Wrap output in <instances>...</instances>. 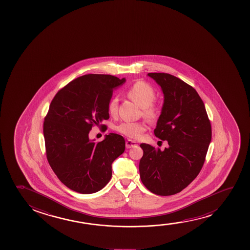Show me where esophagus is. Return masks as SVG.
Returning a JSON list of instances; mask_svg holds the SVG:
<instances>
[{
  "label": "esophagus",
  "mask_w": 250,
  "mask_h": 250,
  "mask_svg": "<svg viewBox=\"0 0 250 250\" xmlns=\"http://www.w3.org/2000/svg\"><path fill=\"white\" fill-rule=\"evenodd\" d=\"M135 146H137V144H136V142H134V141L128 139V140L125 142V147H126L127 148H130V147H135Z\"/></svg>",
  "instance_id": "1"
}]
</instances>
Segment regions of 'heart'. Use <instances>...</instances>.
<instances>
[{
  "label": "heart",
  "mask_w": 250,
  "mask_h": 250,
  "mask_svg": "<svg viewBox=\"0 0 250 250\" xmlns=\"http://www.w3.org/2000/svg\"><path fill=\"white\" fill-rule=\"evenodd\" d=\"M127 96L139 106L144 108V115L148 120H154L159 117V108L153 104L155 98V92L150 84L144 81H138L130 86L127 90ZM119 100L113 98L108 104V112L111 115L118 113ZM147 125L145 122H123L116 127L120 133L126 137L137 139L140 138L146 131Z\"/></svg>",
  "instance_id": "1"
}]
</instances>
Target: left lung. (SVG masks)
I'll use <instances>...</instances> for the list:
<instances>
[{
  "label": "left lung",
  "mask_w": 250,
  "mask_h": 250,
  "mask_svg": "<svg viewBox=\"0 0 250 250\" xmlns=\"http://www.w3.org/2000/svg\"><path fill=\"white\" fill-rule=\"evenodd\" d=\"M147 76L164 94L154 135L167 141L169 146L161 150L141 144V180L155 195H174L202 170L212 138L211 124L202 98L192 86L168 73L150 72Z\"/></svg>",
  "instance_id": "1"
}]
</instances>
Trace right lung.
I'll return each mask as SVG.
<instances>
[{
	"label": "right lung",
	"instance_id": "add662e5",
	"mask_svg": "<svg viewBox=\"0 0 250 250\" xmlns=\"http://www.w3.org/2000/svg\"><path fill=\"white\" fill-rule=\"evenodd\" d=\"M125 82L114 76L86 74L52 100L43 122L46 155L59 179L74 191L92 194L104 188L112 177V163L125 151V142L118 134L106 135L99 143L89 137L92 126L109 119L113 89Z\"/></svg>",
	"mask_w": 250,
	"mask_h": 250
}]
</instances>
